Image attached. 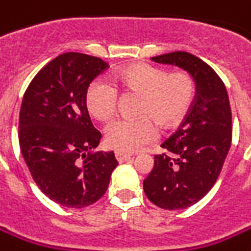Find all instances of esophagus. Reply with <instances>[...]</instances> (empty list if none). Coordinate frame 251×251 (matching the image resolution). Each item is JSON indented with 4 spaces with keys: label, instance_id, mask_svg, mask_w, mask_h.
<instances>
[{
    "label": "esophagus",
    "instance_id": "obj_1",
    "mask_svg": "<svg viewBox=\"0 0 251 251\" xmlns=\"http://www.w3.org/2000/svg\"><path fill=\"white\" fill-rule=\"evenodd\" d=\"M115 158H117V161L122 163V162L129 161V159L132 158V155L125 154V152H122V151H117V152H115Z\"/></svg>",
    "mask_w": 251,
    "mask_h": 251
}]
</instances>
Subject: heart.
<instances>
[{
  "mask_svg": "<svg viewBox=\"0 0 251 251\" xmlns=\"http://www.w3.org/2000/svg\"><path fill=\"white\" fill-rule=\"evenodd\" d=\"M118 92L137 93L134 118L119 119L108 126L105 143L122 152H134L156 137L158 127L172 129L190 111L197 85L185 71L166 73L148 63H133L117 68L110 82L95 79L85 90V107L100 122L114 118L118 107Z\"/></svg>",
  "mask_w": 251,
  "mask_h": 251,
  "instance_id": "obj_1",
  "label": "heart"
}]
</instances>
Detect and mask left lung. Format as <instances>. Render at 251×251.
<instances>
[{
    "label": "left lung",
    "instance_id": "8db88e82",
    "mask_svg": "<svg viewBox=\"0 0 251 251\" xmlns=\"http://www.w3.org/2000/svg\"><path fill=\"white\" fill-rule=\"evenodd\" d=\"M190 73L197 95L178 130L154 156V168L144 180L147 198L168 210L187 209L211 190L217 181L232 140V115L226 85L213 68L188 52L152 57Z\"/></svg>",
    "mask_w": 251,
    "mask_h": 251
}]
</instances>
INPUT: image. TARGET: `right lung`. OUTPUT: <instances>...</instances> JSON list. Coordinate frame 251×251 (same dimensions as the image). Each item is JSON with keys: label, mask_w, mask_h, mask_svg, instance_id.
I'll use <instances>...</instances> for the list:
<instances>
[{"label": "right lung", "mask_w": 251, "mask_h": 251, "mask_svg": "<svg viewBox=\"0 0 251 251\" xmlns=\"http://www.w3.org/2000/svg\"><path fill=\"white\" fill-rule=\"evenodd\" d=\"M108 64L100 57L68 52L32 78L19 115V144L35 184L49 199L81 209L105 194L115 155L95 152L101 133L92 125L85 90Z\"/></svg>", "instance_id": "1"}]
</instances>
